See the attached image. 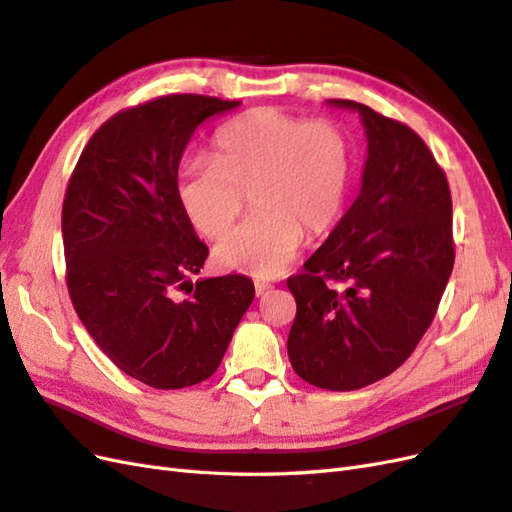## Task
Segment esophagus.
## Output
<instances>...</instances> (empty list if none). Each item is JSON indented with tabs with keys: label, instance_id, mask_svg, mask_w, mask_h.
Returning a JSON list of instances; mask_svg holds the SVG:
<instances>
[{
	"label": "esophagus",
	"instance_id": "obj_1",
	"mask_svg": "<svg viewBox=\"0 0 512 512\" xmlns=\"http://www.w3.org/2000/svg\"><path fill=\"white\" fill-rule=\"evenodd\" d=\"M268 290H270V285H268V283L255 281V294H257V296H264Z\"/></svg>",
	"mask_w": 512,
	"mask_h": 512
}]
</instances>
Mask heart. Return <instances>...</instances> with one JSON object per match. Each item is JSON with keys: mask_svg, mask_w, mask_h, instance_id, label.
Here are the masks:
<instances>
[{"mask_svg": "<svg viewBox=\"0 0 512 512\" xmlns=\"http://www.w3.org/2000/svg\"><path fill=\"white\" fill-rule=\"evenodd\" d=\"M352 153L344 129L277 108L235 116L214 136V160L179 168L177 196L205 238L225 235L251 192L255 214L214 248L222 268L277 277L296 257L305 231H329L350 188Z\"/></svg>", "mask_w": 512, "mask_h": 512, "instance_id": "heart-1", "label": "heart"}]
</instances>
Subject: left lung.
Instances as JSON below:
<instances>
[{
  "label": "left lung",
  "instance_id": "left-lung-1",
  "mask_svg": "<svg viewBox=\"0 0 512 512\" xmlns=\"http://www.w3.org/2000/svg\"><path fill=\"white\" fill-rule=\"evenodd\" d=\"M329 103L359 112L368 160L357 201L287 279L296 298L287 355L303 381L352 391L398 370L435 318L454 266L452 196L411 127L357 101Z\"/></svg>",
  "mask_w": 512,
  "mask_h": 512
}]
</instances>
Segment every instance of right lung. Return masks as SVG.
<instances>
[{"mask_svg":"<svg viewBox=\"0 0 512 512\" xmlns=\"http://www.w3.org/2000/svg\"><path fill=\"white\" fill-rule=\"evenodd\" d=\"M238 106L168 95L114 114L88 140L64 194V259L77 316L116 368L155 389L212 376L255 298L242 274L190 281L209 251L177 196L194 129Z\"/></svg>","mask_w":512,"mask_h":512,"instance_id":"add662e5","label":"right lung"}]
</instances>
